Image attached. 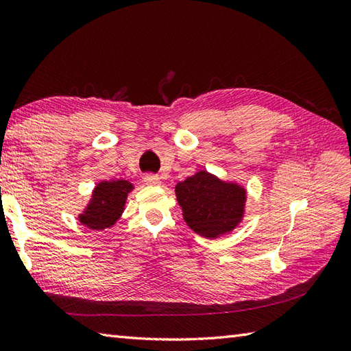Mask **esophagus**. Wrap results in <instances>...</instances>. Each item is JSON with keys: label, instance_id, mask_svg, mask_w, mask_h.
I'll use <instances>...</instances> for the list:
<instances>
[{"label": "esophagus", "instance_id": "esophagus-1", "mask_svg": "<svg viewBox=\"0 0 351 351\" xmlns=\"http://www.w3.org/2000/svg\"><path fill=\"white\" fill-rule=\"evenodd\" d=\"M143 181L146 185H160L161 184V178L156 175H146L143 178Z\"/></svg>", "mask_w": 351, "mask_h": 351}]
</instances>
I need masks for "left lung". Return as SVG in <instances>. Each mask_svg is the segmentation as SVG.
<instances>
[{
	"label": "left lung",
	"instance_id": "obj_1",
	"mask_svg": "<svg viewBox=\"0 0 351 351\" xmlns=\"http://www.w3.org/2000/svg\"><path fill=\"white\" fill-rule=\"evenodd\" d=\"M175 193L185 223L205 238L232 232L244 217L245 189L237 182L221 181L206 170L178 182Z\"/></svg>",
	"mask_w": 351,
	"mask_h": 351
}]
</instances>
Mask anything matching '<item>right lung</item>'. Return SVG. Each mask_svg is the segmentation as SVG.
Instances as JSON below:
<instances>
[{
    "instance_id": "right-lung-1",
    "label": "right lung",
    "mask_w": 351,
    "mask_h": 351,
    "mask_svg": "<svg viewBox=\"0 0 351 351\" xmlns=\"http://www.w3.org/2000/svg\"><path fill=\"white\" fill-rule=\"evenodd\" d=\"M132 190L134 185L125 180L101 181L96 184L87 206L78 215L80 223L95 230L111 228L121 219L126 197Z\"/></svg>"
}]
</instances>
